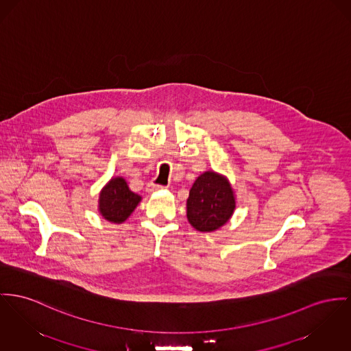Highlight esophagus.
I'll return each instance as SVG.
<instances>
[{
	"label": "esophagus",
	"mask_w": 351,
	"mask_h": 351,
	"mask_svg": "<svg viewBox=\"0 0 351 351\" xmlns=\"http://www.w3.org/2000/svg\"><path fill=\"white\" fill-rule=\"evenodd\" d=\"M164 186H161V185H156V184H149L147 186H146V191L147 193H154L156 190H160V189H162Z\"/></svg>",
	"instance_id": "esophagus-1"
}]
</instances>
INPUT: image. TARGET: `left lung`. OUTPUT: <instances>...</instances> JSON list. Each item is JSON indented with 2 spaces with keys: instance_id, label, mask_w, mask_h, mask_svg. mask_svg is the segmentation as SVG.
<instances>
[{
  "instance_id": "obj_1",
  "label": "left lung",
  "mask_w": 351,
  "mask_h": 351,
  "mask_svg": "<svg viewBox=\"0 0 351 351\" xmlns=\"http://www.w3.org/2000/svg\"><path fill=\"white\" fill-rule=\"evenodd\" d=\"M235 209L233 189L226 177L205 171L193 184L186 201L187 221L202 233L223 226Z\"/></svg>"
}]
</instances>
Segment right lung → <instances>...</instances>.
<instances>
[{
	"mask_svg": "<svg viewBox=\"0 0 351 351\" xmlns=\"http://www.w3.org/2000/svg\"><path fill=\"white\" fill-rule=\"evenodd\" d=\"M141 195L133 193L125 178H112L99 193L98 211L112 223H122L137 208Z\"/></svg>",
	"mask_w": 351,
	"mask_h": 351,
	"instance_id": "1",
	"label": "right lung"
}]
</instances>
